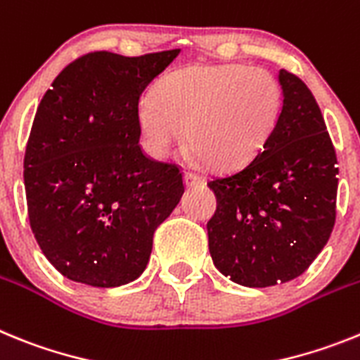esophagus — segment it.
<instances>
[{
	"label": "esophagus",
	"mask_w": 360,
	"mask_h": 360,
	"mask_svg": "<svg viewBox=\"0 0 360 360\" xmlns=\"http://www.w3.org/2000/svg\"><path fill=\"white\" fill-rule=\"evenodd\" d=\"M184 184L188 186V188H195V186H202L205 184V179L198 174H192V172H186L184 174Z\"/></svg>",
	"instance_id": "obj_1"
}]
</instances>
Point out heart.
Returning <instances> with one entry per match:
<instances>
[{
	"label": "heart",
	"mask_w": 360,
	"mask_h": 360,
	"mask_svg": "<svg viewBox=\"0 0 360 360\" xmlns=\"http://www.w3.org/2000/svg\"><path fill=\"white\" fill-rule=\"evenodd\" d=\"M283 108L271 72L240 63L192 65L170 72L137 105L150 155L167 159L183 141L215 170L245 167L266 146Z\"/></svg>",
	"instance_id": "b5f03b06"
}]
</instances>
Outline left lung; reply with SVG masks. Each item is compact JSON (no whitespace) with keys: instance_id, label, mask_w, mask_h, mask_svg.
I'll return each instance as SVG.
<instances>
[{"instance_id":"obj_1","label":"left lung","mask_w":360,"mask_h":360,"mask_svg":"<svg viewBox=\"0 0 360 360\" xmlns=\"http://www.w3.org/2000/svg\"><path fill=\"white\" fill-rule=\"evenodd\" d=\"M283 108L266 146L248 165L208 183L215 268L250 288L288 283L315 261L335 224L337 158L310 89L279 70Z\"/></svg>"}]
</instances>
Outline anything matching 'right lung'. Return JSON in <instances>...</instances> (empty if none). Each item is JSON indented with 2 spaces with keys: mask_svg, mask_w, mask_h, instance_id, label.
Segmentation results:
<instances>
[{
  "mask_svg": "<svg viewBox=\"0 0 360 360\" xmlns=\"http://www.w3.org/2000/svg\"><path fill=\"white\" fill-rule=\"evenodd\" d=\"M181 50L76 59L37 106L23 161L29 221L43 255L96 288L136 281L155 228L184 193L176 165L139 146L137 105Z\"/></svg>",
  "mask_w": 360,
  "mask_h": 360,
  "instance_id": "obj_1",
  "label": "right lung"
}]
</instances>
